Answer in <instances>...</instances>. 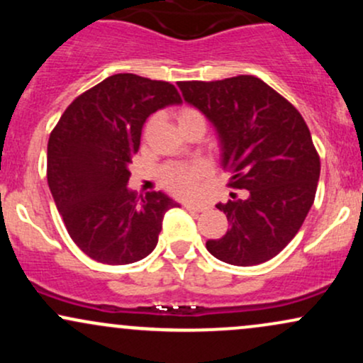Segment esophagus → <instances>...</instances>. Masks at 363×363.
Here are the masks:
<instances>
[{
  "mask_svg": "<svg viewBox=\"0 0 363 363\" xmlns=\"http://www.w3.org/2000/svg\"><path fill=\"white\" fill-rule=\"evenodd\" d=\"M186 210L193 211V213H199V211H205L206 206L205 205H194V203H187V205H184Z\"/></svg>",
  "mask_w": 363,
  "mask_h": 363,
  "instance_id": "34e87169",
  "label": "esophagus"
}]
</instances>
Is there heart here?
Instances as JSON below:
<instances>
[{"mask_svg": "<svg viewBox=\"0 0 363 363\" xmlns=\"http://www.w3.org/2000/svg\"><path fill=\"white\" fill-rule=\"evenodd\" d=\"M179 128H184L187 124L201 123L206 124L205 116L194 107H182L177 112ZM210 172V165L203 160L191 162V164H167L160 169V182L167 187L172 194L181 198H191L198 193L199 184Z\"/></svg>", "mask_w": 363, "mask_h": 363, "instance_id": "heart-1", "label": "heart"}]
</instances>
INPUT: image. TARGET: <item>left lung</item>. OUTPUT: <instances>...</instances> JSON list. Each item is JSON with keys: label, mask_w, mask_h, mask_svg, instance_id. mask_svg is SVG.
Instances as JSON below:
<instances>
[{"label": "left lung", "mask_w": 363, "mask_h": 363, "mask_svg": "<svg viewBox=\"0 0 363 363\" xmlns=\"http://www.w3.org/2000/svg\"><path fill=\"white\" fill-rule=\"evenodd\" d=\"M177 85L218 131L228 186L247 189L245 199L216 205L230 228L206 249L235 266L272 259L301 230L318 189L320 160L306 121L252 74Z\"/></svg>", "instance_id": "left-lung-1"}]
</instances>
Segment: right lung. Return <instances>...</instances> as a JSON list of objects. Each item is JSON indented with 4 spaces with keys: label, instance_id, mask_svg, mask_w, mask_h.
Instances as JSON below:
<instances>
[{
    "label": "right lung",
    "instance_id": "add662e5",
    "mask_svg": "<svg viewBox=\"0 0 363 363\" xmlns=\"http://www.w3.org/2000/svg\"><path fill=\"white\" fill-rule=\"evenodd\" d=\"M172 83L118 73L83 91L62 112L48 143V184L73 242L104 264H129L155 249L164 193L136 198L126 184L150 114L181 104Z\"/></svg>",
    "mask_w": 363,
    "mask_h": 363
}]
</instances>
